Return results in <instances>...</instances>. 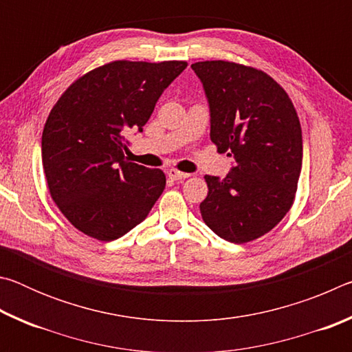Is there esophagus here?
<instances>
[{
  "mask_svg": "<svg viewBox=\"0 0 352 352\" xmlns=\"http://www.w3.org/2000/svg\"><path fill=\"white\" fill-rule=\"evenodd\" d=\"M168 175L172 178V180H184V178L190 177L189 174H186V172H180L177 169H169L168 170Z\"/></svg>",
  "mask_w": 352,
  "mask_h": 352,
  "instance_id": "esophagus-1",
  "label": "esophagus"
}]
</instances>
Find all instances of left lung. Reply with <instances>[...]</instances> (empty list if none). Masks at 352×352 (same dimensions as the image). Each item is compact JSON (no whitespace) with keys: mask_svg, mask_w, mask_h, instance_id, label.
I'll list each match as a JSON object with an SVG mask.
<instances>
[{"mask_svg":"<svg viewBox=\"0 0 352 352\" xmlns=\"http://www.w3.org/2000/svg\"><path fill=\"white\" fill-rule=\"evenodd\" d=\"M204 83L211 141L234 157L225 178L205 175V223L225 241L245 243L269 233L294 205L302 163L300 119L276 80L245 65H190Z\"/></svg>","mask_w":352,"mask_h":352,"instance_id":"left-lung-1","label":"left lung"}]
</instances>
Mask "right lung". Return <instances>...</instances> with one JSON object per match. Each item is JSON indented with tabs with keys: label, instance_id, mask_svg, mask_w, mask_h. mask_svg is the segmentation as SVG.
Wrapping results in <instances>:
<instances>
[{
	"label": "right lung",
	"instance_id": "add662e5",
	"mask_svg": "<svg viewBox=\"0 0 352 352\" xmlns=\"http://www.w3.org/2000/svg\"><path fill=\"white\" fill-rule=\"evenodd\" d=\"M186 62L115 60L67 88L46 119L41 162L58 210L83 234L110 242L147 217L166 186L160 169L130 163L124 138L148 121Z\"/></svg>",
	"mask_w": 352,
	"mask_h": 352
}]
</instances>
